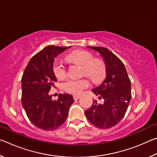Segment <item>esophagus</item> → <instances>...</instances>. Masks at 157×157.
I'll list each match as a JSON object with an SVG mask.
<instances>
[{"instance_id":"esophagus-1","label":"esophagus","mask_w":157,"mask_h":157,"mask_svg":"<svg viewBox=\"0 0 157 157\" xmlns=\"http://www.w3.org/2000/svg\"><path fill=\"white\" fill-rule=\"evenodd\" d=\"M80 95H74L73 96V99L75 100H78V99H79V98H80Z\"/></svg>"}]
</instances>
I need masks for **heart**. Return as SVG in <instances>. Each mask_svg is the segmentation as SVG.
<instances>
[{
	"mask_svg": "<svg viewBox=\"0 0 157 157\" xmlns=\"http://www.w3.org/2000/svg\"><path fill=\"white\" fill-rule=\"evenodd\" d=\"M67 59L83 66V73L94 82H100L106 75L105 63L100 59H94L92 53L84 50H77L67 55ZM53 72L58 79L65 78L67 73L66 66L61 59H56L53 63ZM88 79H67L62 83L63 89L69 94L79 95L89 86Z\"/></svg>",
	"mask_w": 157,
	"mask_h": 157,
	"instance_id": "heart-1",
	"label": "heart"
}]
</instances>
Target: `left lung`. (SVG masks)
Listing matches in <instances>:
<instances>
[{
  "instance_id": "obj_1",
  "label": "left lung",
  "mask_w": 157,
  "mask_h": 157,
  "mask_svg": "<svg viewBox=\"0 0 157 157\" xmlns=\"http://www.w3.org/2000/svg\"><path fill=\"white\" fill-rule=\"evenodd\" d=\"M98 51L104 59L106 78L100 86L92 89L103 104L93 99V105L85 115L89 122L100 129L111 128L123 118L132 98L131 81L124 63L119 58L103 47H87Z\"/></svg>"
}]
</instances>
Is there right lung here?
<instances>
[{
	"label": "right lung",
	"mask_w": 157,
	"mask_h": 157,
	"mask_svg": "<svg viewBox=\"0 0 157 157\" xmlns=\"http://www.w3.org/2000/svg\"><path fill=\"white\" fill-rule=\"evenodd\" d=\"M68 47L48 46L31 58L21 79L22 105L32 123L46 131L62 125L74 100L70 94H59L52 100L49 91L57 78L53 72V62L58 55Z\"/></svg>",
	"instance_id": "right-lung-1"
}]
</instances>
